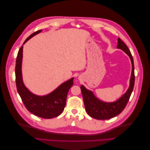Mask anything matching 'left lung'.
Wrapping results in <instances>:
<instances>
[{"label": "left lung", "mask_w": 150, "mask_h": 150, "mask_svg": "<svg viewBox=\"0 0 150 150\" xmlns=\"http://www.w3.org/2000/svg\"><path fill=\"white\" fill-rule=\"evenodd\" d=\"M117 48L122 50L129 56L131 64L132 72L130 78L129 87L125 94L113 103H105L98 99L93 94V92L86 89L84 86H81V93L83 94L85 109L88 114L96 120H108L120 115L125 108L128 103L134 84V67L133 58L131 52L126 45L122 41L120 38L117 39Z\"/></svg>", "instance_id": "obj_1"}]
</instances>
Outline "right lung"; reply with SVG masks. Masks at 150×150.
<instances>
[{
  "instance_id": "obj_1",
  "label": "right lung",
  "mask_w": 150,
  "mask_h": 150,
  "mask_svg": "<svg viewBox=\"0 0 150 150\" xmlns=\"http://www.w3.org/2000/svg\"><path fill=\"white\" fill-rule=\"evenodd\" d=\"M41 32H35L26 39L24 44L35 35ZM22 46L17 54L16 63V82L17 92L20 95L24 106L29 111L34 115L45 119H51L61 114L66 106V99L69 89L73 85V78L62 83L55 90L46 96H39L30 92L24 86L22 76Z\"/></svg>"
}]
</instances>
